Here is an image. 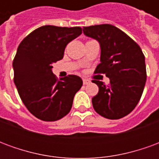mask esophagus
Segmentation results:
<instances>
[{
  "instance_id": "1",
  "label": "esophagus",
  "mask_w": 159,
  "mask_h": 159,
  "mask_svg": "<svg viewBox=\"0 0 159 159\" xmlns=\"http://www.w3.org/2000/svg\"><path fill=\"white\" fill-rule=\"evenodd\" d=\"M83 84H84V85H86V84H89V83H90V80L87 79V78H83Z\"/></svg>"
}]
</instances>
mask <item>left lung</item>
Listing matches in <instances>:
<instances>
[{"label":"left lung","instance_id":"obj_1","mask_svg":"<svg viewBox=\"0 0 159 159\" xmlns=\"http://www.w3.org/2000/svg\"><path fill=\"white\" fill-rule=\"evenodd\" d=\"M86 36L98 41L100 64L94 73L106 74L110 84L99 80V92L93 97V109L108 119H119L136 107L147 81L145 56L141 49L127 34L111 25L83 27Z\"/></svg>","mask_w":159,"mask_h":159}]
</instances>
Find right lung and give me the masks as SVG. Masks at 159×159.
Wrapping results in <instances>:
<instances>
[{"label": "right lung", "mask_w": 159, "mask_h": 159, "mask_svg": "<svg viewBox=\"0 0 159 159\" xmlns=\"http://www.w3.org/2000/svg\"><path fill=\"white\" fill-rule=\"evenodd\" d=\"M82 34L80 27L44 25L19 44L12 62L14 83L23 103L43 121H56L71 109L83 80L75 75L57 79L52 65L63 59L66 45Z\"/></svg>", "instance_id": "add662e5"}]
</instances>
